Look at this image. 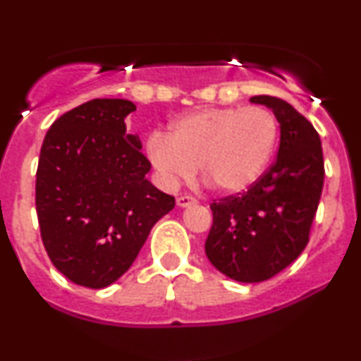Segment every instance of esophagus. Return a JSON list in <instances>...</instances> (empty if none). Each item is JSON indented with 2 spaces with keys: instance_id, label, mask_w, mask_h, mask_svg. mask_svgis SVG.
<instances>
[{
  "instance_id": "esophagus-1",
  "label": "esophagus",
  "mask_w": 361,
  "mask_h": 361,
  "mask_svg": "<svg viewBox=\"0 0 361 361\" xmlns=\"http://www.w3.org/2000/svg\"><path fill=\"white\" fill-rule=\"evenodd\" d=\"M197 204V200H195L193 197H190V195H181V197L176 198V205L180 207V209H185V207H190Z\"/></svg>"
}]
</instances>
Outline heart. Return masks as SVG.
<instances>
[{"label": "heart", "instance_id": "1", "mask_svg": "<svg viewBox=\"0 0 361 361\" xmlns=\"http://www.w3.org/2000/svg\"><path fill=\"white\" fill-rule=\"evenodd\" d=\"M276 142L279 122L264 106H215L173 120L168 134L149 135L147 157L168 188L197 166L217 192L241 193L267 171Z\"/></svg>", "mask_w": 361, "mask_h": 361}]
</instances>
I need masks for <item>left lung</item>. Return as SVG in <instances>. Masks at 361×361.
Instances as JSON below:
<instances>
[{
	"mask_svg": "<svg viewBox=\"0 0 361 361\" xmlns=\"http://www.w3.org/2000/svg\"><path fill=\"white\" fill-rule=\"evenodd\" d=\"M250 102L270 109L280 123L279 154L247 192L210 205L214 224L205 252L229 279L258 283L285 270L309 243L324 161L316 128L290 103L267 94Z\"/></svg>",
	"mask_w": 361,
	"mask_h": 361,
	"instance_id": "1",
	"label": "left lung"
}]
</instances>
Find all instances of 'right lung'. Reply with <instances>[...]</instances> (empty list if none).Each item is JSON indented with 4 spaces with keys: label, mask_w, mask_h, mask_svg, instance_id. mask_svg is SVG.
I'll use <instances>...</instances> for the list:
<instances>
[{
    "label": "right lung",
    "mask_w": 361,
    "mask_h": 361,
    "mask_svg": "<svg viewBox=\"0 0 361 361\" xmlns=\"http://www.w3.org/2000/svg\"><path fill=\"white\" fill-rule=\"evenodd\" d=\"M134 110L120 98L82 103L52 123L40 149L35 205L45 251L81 287L118 280L175 207L146 178L151 163L126 126Z\"/></svg>",
    "instance_id": "right-lung-1"
}]
</instances>
